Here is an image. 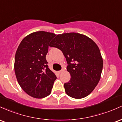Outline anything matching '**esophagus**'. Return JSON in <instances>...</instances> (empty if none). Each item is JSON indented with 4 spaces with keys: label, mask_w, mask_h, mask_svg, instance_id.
I'll use <instances>...</instances> for the list:
<instances>
[{
    "label": "esophagus",
    "mask_w": 122,
    "mask_h": 122,
    "mask_svg": "<svg viewBox=\"0 0 122 122\" xmlns=\"http://www.w3.org/2000/svg\"><path fill=\"white\" fill-rule=\"evenodd\" d=\"M64 70H64V69H62V70H61L59 71L58 72H59V74H60V73H61V72L64 71Z\"/></svg>",
    "instance_id": "obj_1"
}]
</instances>
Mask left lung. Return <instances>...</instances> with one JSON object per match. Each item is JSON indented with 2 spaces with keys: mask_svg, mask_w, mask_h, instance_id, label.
<instances>
[{
  "mask_svg": "<svg viewBox=\"0 0 122 122\" xmlns=\"http://www.w3.org/2000/svg\"><path fill=\"white\" fill-rule=\"evenodd\" d=\"M61 51L66 59L70 80L65 92L74 98H84L97 85L103 61L98 46L86 36L77 33L57 35L50 46Z\"/></svg>",
  "mask_w": 122,
  "mask_h": 122,
  "instance_id": "1",
  "label": "left lung"
}]
</instances>
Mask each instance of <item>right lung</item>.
Here are the masks:
<instances>
[{
    "instance_id": "1",
    "label": "right lung",
    "mask_w": 122,
    "mask_h": 122,
    "mask_svg": "<svg viewBox=\"0 0 122 122\" xmlns=\"http://www.w3.org/2000/svg\"><path fill=\"white\" fill-rule=\"evenodd\" d=\"M54 33L39 31L32 33L22 40L16 51L14 70L21 88L34 98L50 95L55 74L48 68L46 55Z\"/></svg>"
}]
</instances>
